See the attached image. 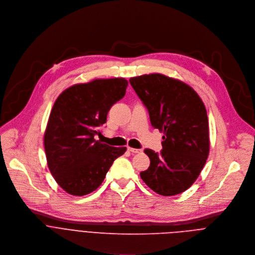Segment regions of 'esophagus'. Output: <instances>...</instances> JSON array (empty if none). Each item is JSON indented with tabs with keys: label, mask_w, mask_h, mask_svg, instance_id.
<instances>
[{
	"label": "esophagus",
	"mask_w": 255,
	"mask_h": 255,
	"mask_svg": "<svg viewBox=\"0 0 255 255\" xmlns=\"http://www.w3.org/2000/svg\"><path fill=\"white\" fill-rule=\"evenodd\" d=\"M128 149L132 152V154H138V152H141V149L139 148H133V147H130V146H128Z\"/></svg>",
	"instance_id": "34e87169"
}]
</instances>
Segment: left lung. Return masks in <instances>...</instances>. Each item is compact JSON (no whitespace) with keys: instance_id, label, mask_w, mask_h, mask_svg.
I'll use <instances>...</instances> for the list:
<instances>
[{"instance_id":"obj_1","label":"left lung","mask_w":255,"mask_h":255,"mask_svg":"<svg viewBox=\"0 0 255 255\" xmlns=\"http://www.w3.org/2000/svg\"><path fill=\"white\" fill-rule=\"evenodd\" d=\"M129 82L146 107L151 126L164 133L161 154L144 149L150 164L140 178L162 196L180 194L197 180L209 155L204 103L189 84L161 73L131 77Z\"/></svg>"}]
</instances>
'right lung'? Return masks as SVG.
<instances>
[{"label":"right lung","instance_id":"right-lung-1","mask_svg":"<svg viewBox=\"0 0 255 255\" xmlns=\"http://www.w3.org/2000/svg\"><path fill=\"white\" fill-rule=\"evenodd\" d=\"M128 85L124 77L97 78L66 88L55 100L44 147L48 168L66 193L80 197L95 191L114 161L127 150L95 139V134Z\"/></svg>","mask_w":255,"mask_h":255}]
</instances>
